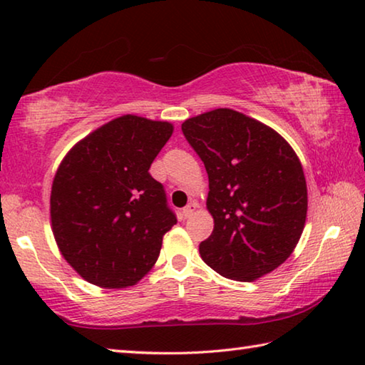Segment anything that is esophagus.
<instances>
[{
	"instance_id": "obj_1",
	"label": "esophagus",
	"mask_w": 365,
	"mask_h": 365,
	"mask_svg": "<svg viewBox=\"0 0 365 365\" xmlns=\"http://www.w3.org/2000/svg\"><path fill=\"white\" fill-rule=\"evenodd\" d=\"M196 207H197V205L196 202H190V205L187 206V207H183L182 209V215L185 219H188V217H191V215L195 214V211H196Z\"/></svg>"
}]
</instances>
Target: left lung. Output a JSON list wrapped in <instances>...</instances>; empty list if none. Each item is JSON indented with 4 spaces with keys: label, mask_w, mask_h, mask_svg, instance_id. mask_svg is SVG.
Masks as SVG:
<instances>
[{
    "label": "left lung",
    "mask_w": 365,
    "mask_h": 365,
    "mask_svg": "<svg viewBox=\"0 0 365 365\" xmlns=\"http://www.w3.org/2000/svg\"><path fill=\"white\" fill-rule=\"evenodd\" d=\"M209 177L211 237L200 245L209 267L255 282L292 256L304 230L307 187L299 158L265 123L219 108L182 123Z\"/></svg>",
    "instance_id": "obj_1"
}]
</instances>
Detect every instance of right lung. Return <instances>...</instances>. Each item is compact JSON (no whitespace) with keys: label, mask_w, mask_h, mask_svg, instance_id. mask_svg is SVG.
I'll list each match as a JSON object with an SVG mask.
<instances>
[{"label":"right lung","mask_w":365,"mask_h":365,"mask_svg":"<svg viewBox=\"0 0 365 365\" xmlns=\"http://www.w3.org/2000/svg\"><path fill=\"white\" fill-rule=\"evenodd\" d=\"M172 133L170 122L125 114L61 160L49 196L51 230L67 264L91 285L133 287L156 264L177 219L148 170Z\"/></svg>","instance_id":"add662e5"}]
</instances>
